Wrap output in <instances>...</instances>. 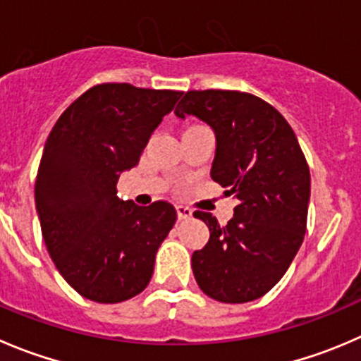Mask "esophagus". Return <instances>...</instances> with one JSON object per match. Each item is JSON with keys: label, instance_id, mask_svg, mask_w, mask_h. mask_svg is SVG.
<instances>
[{"label": "esophagus", "instance_id": "34e87169", "mask_svg": "<svg viewBox=\"0 0 361 361\" xmlns=\"http://www.w3.org/2000/svg\"><path fill=\"white\" fill-rule=\"evenodd\" d=\"M176 213H178V220H187L192 216V209L188 206L178 204L176 206Z\"/></svg>", "mask_w": 361, "mask_h": 361}]
</instances>
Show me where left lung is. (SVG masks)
I'll return each mask as SVG.
<instances>
[{
	"label": "left lung",
	"mask_w": 361,
	"mask_h": 361,
	"mask_svg": "<svg viewBox=\"0 0 361 361\" xmlns=\"http://www.w3.org/2000/svg\"><path fill=\"white\" fill-rule=\"evenodd\" d=\"M174 114L213 128L209 174L238 201L227 226L194 212L209 229L208 243L192 254L195 281L216 302L261 298L284 277L307 231L310 171L298 139L274 106L250 93L187 92Z\"/></svg>",
	"instance_id": "8db88e82"
}]
</instances>
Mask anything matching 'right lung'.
I'll return each instance as SVG.
<instances>
[{"label":"right lung","instance_id":"right-lung-1","mask_svg":"<svg viewBox=\"0 0 361 361\" xmlns=\"http://www.w3.org/2000/svg\"><path fill=\"white\" fill-rule=\"evenodd\" d=\"M181 95L97 84L72 102L45 141L35 183L42 236L61 277L84 298L125 302L152 279L176 209L167 201H121L116 185Z\"/></svg>","mask_w":361,"mask_h":361}]
</instances>
